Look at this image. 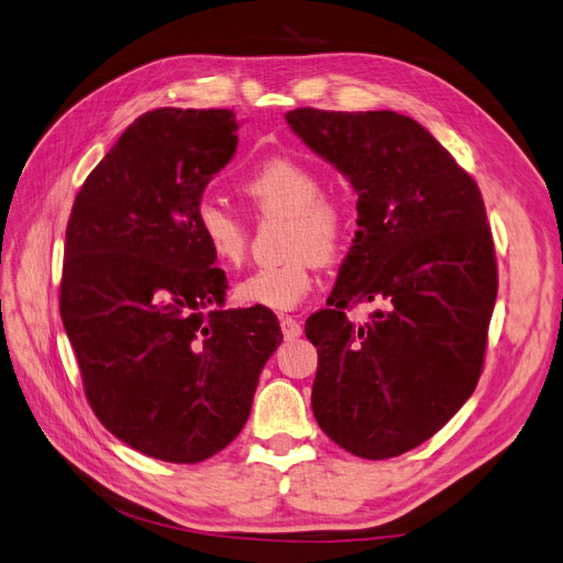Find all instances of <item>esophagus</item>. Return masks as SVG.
<instances>
[{
	"label": "esophagus",
	"mask_w": 563,
	"mask_h": 563,
	"mask_svg": "<svg viewBox=\"0 0 563 563\" xmlns=\"http://www.w3.org/2000/svg\"><path fill=\"white\" fill-rule=\"evenodd\" d=\"M279 323H282V333H284L286 340H294V338H298V335L302 333L300 321L294 319L291 314H284V317L279 319Z\"/></svg>",
	"instance_id": "obj_1"
}]
</instances>
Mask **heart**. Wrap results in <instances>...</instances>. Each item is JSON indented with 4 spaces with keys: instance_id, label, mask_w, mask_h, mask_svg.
<instances>
[{
    "instance_id": "1",
    "label": "heart",
    "mask_w": 563,
    "mask_h": 563,
    "mask_svg": "<svg viewBox=\"0 0 563 563\" xmlns=\"http://www.w3.org/2000/svg\"><path fill=\"white\" fill-rule=\"evenodd\" d=\"M242 192L261 216L288 218L279 265L258 267L236 282L234 298L275 312H288L312 291L314 265L333 263L350 236V213L343 203L323 197V180L310 166L288 157L258 164L240 183ZM201 242L220 265L234 267L249 246L246 220L218 199H201L195 211Z\"/></svg>"
}]
</instances>
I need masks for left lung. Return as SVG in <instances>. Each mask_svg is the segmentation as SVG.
<instances>
[{
	"instance_id": "1",
	"label": "left lung",
	"mask_w": 563,
	"mask_h": 563,
	"mask_svg": "<svg viewBox=\"0 0 563 563\" xmlns=\"http://www.w3.org/2000/svg\"><path fill=\"white\" fill-rule=\"evenodd\" d=\"M286 122L360 195L356 230L317 347L312 411L352 455L395 457L457 413L479 383L498 265L479 185L411 117L298 108ZM376 301L356 328L346 310Z\"/></svg>"
}]
</instances>
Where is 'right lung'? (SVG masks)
Segmentation results:
<instances>
[{
    "instance_id": "1",
    "label": "right lung",
    "mask_w": 563,
    "mask_h": 563,
    "mask_svg": "<svg viewBox=\"0 0 563 563\" xmlns=\"http://www.w3.org/2000/svg\"><path fill=\"white\" fill-rule=\"evenodd\" d=\"M232 110L159 108L119 135L75 197L60 319L96 418L131 449L201 463L242 432L269 354L265 308L223 310L201 242L203 187L236 150Z\"/></svg>"
}]
</instances>
